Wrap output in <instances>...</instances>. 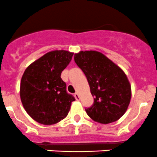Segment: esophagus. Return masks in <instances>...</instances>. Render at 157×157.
<instances>
[{"mask_svg":"<svg viewBox=\"0 0 157 157\" xmlns=\"http://www.w3.org/2000/svg\"><path fill=\"white\" fill-rule=\"evenodd\" d=\"M74 95H75V99H76L77 101H78L79 99H80V97H79V95H78V93H75V94H74Z\"/></svg>","mask_w":157,"mask_h":157,"instance_id":"34e87169","label":"esophagus"}]
</instances>
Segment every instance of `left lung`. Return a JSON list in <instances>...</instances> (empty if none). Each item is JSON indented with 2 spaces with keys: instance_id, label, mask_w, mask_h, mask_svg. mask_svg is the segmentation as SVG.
Masks as SVG:
<instances>
[{
  "instance_id": "1",
  "label": "left lung",
  "mask_w": 157,
  "mask_h": 157,
  "mask_svg": "<svg viewBox=\"0 0 157 157\" xmlns=\"http://www.w3.org/2000/svg\"><path fill=\"white\" fill-rule=\"evenodd\" d=\"M74 59L86 76L94 103L85 108L94 121L109 124L126 112L131 98V88L120 67L97 51H81Z\"/></svg>"
}]
</instances>
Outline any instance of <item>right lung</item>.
Wrapping results in <instances>:
<instances>
[{"label":"right lung","mask_w":157,"mask_h":157,"mask_svg":"<svg viewBox=\"0 0 157 157\" xmlns=\"http://www.w3.org/2000/svg\"><path fill=\"white\" fill-rule=\"evenodd\" d=\"M72 56L66 50L52 51L26 69L21 78V99L27 114L38 123H58L68 115L71 104L75 101L61 78Z\"/></svg>","instance_id":"1"}]
</instances>
